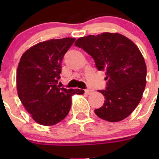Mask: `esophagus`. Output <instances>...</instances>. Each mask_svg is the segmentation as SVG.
I'll list each match as a JSON object with an SVG mask.
<instances>
[{"instance_id": "34e87169", "label": "esophagus", "mask_w": 159, "mask_h": 159, "mask_svg": "<svg viewBox=\"0 0 159 159\" xmlns=\"http://www.w3.org/2000/svg\"><path fill=\"white\" fill-rule=\"evenodd\" d=\"M84 92H85L86 94H91V93H93V90L91 89H87L84 91Z\"/></svg>"}]
</instances>
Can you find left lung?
Wrapping results in <instances>:
<instances>
[{
  "mask_svg": "<svg viewBox=\"0 0 159 159\" xmlns=\"http://www.w3.org/2000/svg\"><path fill=\"white\" fill-rule=\"evenodd\" d=\"M75 45L94 58L98 70L108 80L103 106L94 110L98 117L117 122L129 116L140 102L146 84L145 59L135 44L118 33H105L80 38Z\"/></svg>",
  "mask_w": 159,
  "mask_h": 159,
  "instance_id": "left-lung-1",
  "label": "left lung"
}]
</instances>
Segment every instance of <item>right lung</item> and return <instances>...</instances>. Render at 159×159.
Here are the masks:
<instances>
[{"label": "right lung", "instance_id": "obj_1", "mask_svg": "<svg viewBox=\"0 0 159 159\" xmlns=\"http://www.w3.org/2000/svg\"><path fill=\"white\" fill-rule=\"evenodd\" d=\"M75 38L51 39L27 50L17 71V94L22 105L38 124L51 126L68 115L74 94L84 90L66 89L57 85L61 61Z\"/></svg>", "mask_w": 159, "mask_h": 159}]
</instances>
